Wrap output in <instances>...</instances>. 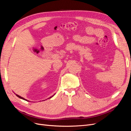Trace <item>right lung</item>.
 <instances>
[{"instance_id":"obj_1","label":"right lung","mask_w":131,"mask_h":131,"mask_svg":"<svg viewBox=\"0 0 131 131\" xmlns=\"http://www.w3.org/2000/svg\"><path fill=\"white\" fill-rule=\"evenodd\" d=\"M16 96L18 97V98H21V99H22V100H25V101H28V102L29 101H28V100H26V99H25L24 98H23V97H21L20 96H19V95H18V94H16ZM54 95H53V96H54ZM53 96H51V97H50V98H52Z\"/></svg>"}]
</instances>
